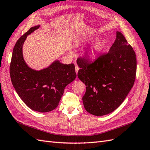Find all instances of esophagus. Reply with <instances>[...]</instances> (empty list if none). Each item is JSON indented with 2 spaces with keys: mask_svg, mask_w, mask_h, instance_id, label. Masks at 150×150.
<instances>
[{
  "mask_svg": "<svg viewBox=\"0 0 150 150\" xmlns=\"http://www.w3.org/2000/svg\"><path fill=\"white\" fill-rule=\"evenodd\" d=\"M75 69H76V74H78V71H79V66H78V65H76V66H75Z\"/></svg>",
  "mask_w": 150,
  "mask_h": 150,
  "instance_id": "1",
  "label": "esophagus"
}]
</instances>
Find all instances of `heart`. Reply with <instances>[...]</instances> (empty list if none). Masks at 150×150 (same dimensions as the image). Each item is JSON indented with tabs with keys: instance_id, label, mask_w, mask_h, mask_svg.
<instances>
[{
	"instance_id": "obj_1",
	"label": "heart",
	"mask_w": 150,
	"mask_h": 150,
	"mask_svg": "<svg viewBox=\"0 0 150 150\" xmlns=\"http://www.w3.org/2000/svg\"><path fill=\"white\" fill-rule=\"evenodd\" d=\"M104 47V42L103 40H100V41H99L93 48L91 49L88 52L89 57L91 59H96L98 56L99 53L101 51H102Z\"/></svg>"
}]
</instances>
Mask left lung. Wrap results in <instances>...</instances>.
Returning <instances> with one entry per match:
<instances>
[{"instance_id": "8db88e82", "label": "left lung", "mask_w": 150, "mask_h": 150, "mask_svg": "<svg viewBox=\"0 0 150 150\" xmlns=\"http://www.w3.org/2000/svg\"><path fill=\"white\" fill-rule=\"evenodd\" d=\"M79 57L78 76L86 87L84 106L90 114L101 116L118 108L134 85L137 74L136 54L125 36L117 32L108 52L93 61Z\"/></svg>"}]
</instances>
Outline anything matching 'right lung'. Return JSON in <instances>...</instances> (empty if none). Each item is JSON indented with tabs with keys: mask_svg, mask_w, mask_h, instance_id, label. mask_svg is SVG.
Wrapping results in <instances>:
<instances>
[{
	"mask_svg": "<svg viewBox=\"0 0 150 150\" xmlns=\"http://www.w3.org/2000/svg\"><path fill=\"white\" fill-rule=\"evenodd\" d=\"M31 28L17 40L10 64L12 83L17 93L31 110L40 112L52 111L59 104L66 86L76 78L74 64L55 61L46 69L35 71L25 64L22 45L28 35L38 29Z\"/></svg>",
	"mask_w": 150,
	"mask_h": 150,
	"instance_id": "right-lung-1",
	"label": "right lung"
}]
</instances>
